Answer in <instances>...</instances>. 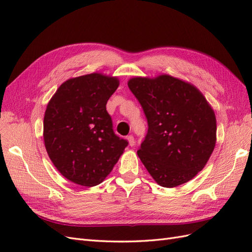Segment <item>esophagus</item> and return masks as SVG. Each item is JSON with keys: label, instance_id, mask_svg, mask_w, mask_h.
Instances as JSON below:
<instances>
[{"label": "esophagus", "instance_id": "34e87169", "mask_svg": "<svg viewBox=\"0 0 252 252\" xmlns=\"http://www.w3.org/2000/svg\"><path fill=\"white\" fill-rule=\"evenodd\" d=\"M127 140H128V142H129V145H130L131 147H132V146H134L135 141H134L133 135H128V136H127Z\"/></svg>", "mask_w": 252, "mask_h": 252}]
</instances>
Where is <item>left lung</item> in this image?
Returning <instances> with one entry per match:
<instances>
[{
	"instance_id": "8db88e82",
	"label": "left lung",
	"mask_w": 252,
	"mask_h": 252,
	"mask_svg": "<svg viewBox=\"0 0 252 252\" xmlns=\"http://www.w3.org/2000/svg\"><path fill=\"white\" fill-rule=\"evenodd\" d=\"M128 87L141 104L148 130L138 156L158 185L171 188L193 179L217 140L215 112L194 86L170 75L133 78Z\"/></svg>"
}]
</instances>
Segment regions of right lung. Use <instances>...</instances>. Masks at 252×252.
<instances>
[{"label": "right lung", "instance_id": "right-lung-1", "mask_svg": "<svg viewBox=\"0 0 252 252\" xmlns=\"http://www.w3.org/2000/svg\"><path fill=\"white\" fill-rule=\"evenodd\" d=\"M118 87L117 78L82 75L63 83L47 105L45 147L56 168L75 184H100L127 147L128 141L114 133L106 110Z\"/></svg>", "mask_w": 252, "mask_h": 252}]
</instances>
